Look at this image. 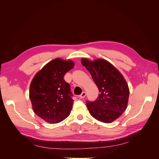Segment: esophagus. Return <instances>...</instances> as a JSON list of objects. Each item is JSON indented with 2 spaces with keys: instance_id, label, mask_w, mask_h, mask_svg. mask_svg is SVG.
<instances>
[{
  "instance_id": "obj_1",
  "label": "esophagus",
  "mask_w": 159,
  "mask_h": 159,
  "mask_svg": "<svg viewBox=\"0 0 159 159\" xmlns=\"http://www.w3.org/2000/svg\"><path fill=\"white\" fill-rule=\"evenodd\" d=\"M85 95H86V93L85 92H82V93H81V95H79V98H80V99H82V98H85Z\"/></svg>"
}]
</instances>
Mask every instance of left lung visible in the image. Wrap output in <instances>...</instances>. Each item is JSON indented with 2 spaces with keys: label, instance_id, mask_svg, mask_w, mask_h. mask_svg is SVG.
<instances>
[{
  "label": "left lung",
  "instance_id": "obj_1",
  "mask_svg": "<svg viewBox=\"0 0 159 159\" xmlns=\"http://www.w3.org/2000/svg\"><path fill=\"white\" fill-rule=\"evenodd\" d=\"M81 64L91 74L99 91L94 102L86 101L89 113L103 123L115 121L127 107L129 89L125 80L111 64L105 60L91 61L83 58Z\"/></svg>",
  "mask_w": 159,
  "mask_h": 159
}]
</instances>
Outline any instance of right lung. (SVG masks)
Instances as JSON below:
<instances>
[{
	"mask_svg": "<svg viewBox=\"0 0 159 159\" xmlns=\"http://www.w3.org/2000/svg\"><path fill=\"white\" fill-rule=\"evenodd\" d=\"M74 66L71 60L56 58L34 77L29 93L33 111L48 123H60L70 114L73 94L64 77Z\"/></svg>",
	"mask_w": 159,
	"mask_h": 159,
	"instance_id": "right-lung-1",
	"label": "right lung"
}]
</instances>
